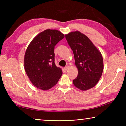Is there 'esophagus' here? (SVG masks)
I'll list each match as a JSON object with an SVG mask.
<instances>
[{"label":"esophagus","mask_w":126,"mask_h":126,"mask_svg":"<svg viewBox=\"0 0 126 126\" xmlns=\"http://www.w3.org/2000/svg\"><path fill=\"white\" fill-rule=\"evenodd\" d=\"M68 68H69V66H65V67L64 68V71H66V70H68Z\"/></svg>","instance_id":"34e87169"}]
</instances>
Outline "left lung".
Segmentation results:
<instances>
[{
	"label": "left lung",
	"instance_id": "1",
	"mask_svg": "<svg viewBox=\"0 0 126 126\" xmlns=\"http://www.w3.org/2000/svg\"><path fill=\"white\" fill-rule=\"evenodd\" d=\"M65 38L73 50L79 70L73 83L81 90L90 89L95 86L102 74V56L89 38L79 31L66 34Z\"/></svg>",
	"mask_w": 126,
	"mask_h": 126
}]
</instances>
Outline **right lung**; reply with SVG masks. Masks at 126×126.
<instances>
[{
    "label": "right lung",
    "instance_id": "add662e5",
    "mask_svg": "<svg viewBox=\"0 0 126 126\" xmlns=\"http://www.w3.org/2000/svg\"><path fill=\"white\" fill-rule=\"evenodd\" d=\"M64 35L56 30L47 29L37 35L29 45L24 56V69L34 86L50 89L62 75L55 63V45Z\"/></svg>",
    "mask_w": 126,
    "mask_h": 126
}]
</instances>
